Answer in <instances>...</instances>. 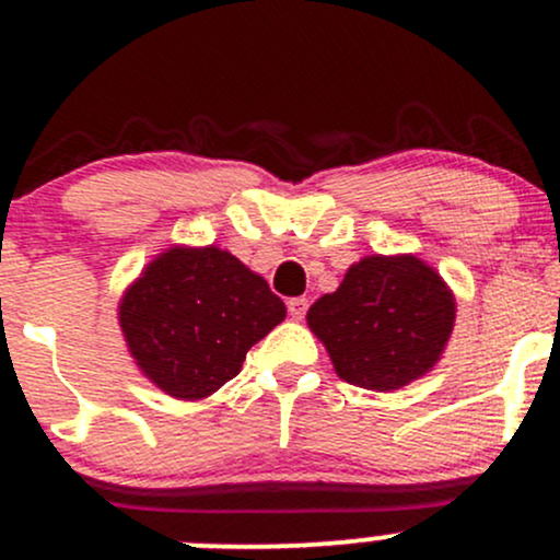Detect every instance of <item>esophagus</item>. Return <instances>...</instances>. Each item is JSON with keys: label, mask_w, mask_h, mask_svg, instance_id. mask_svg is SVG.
I'll return each instance as SVG.
<instances>
[{"label": "esophagus", "mask_w": 560, "mask_h": 560, "mask_svg": "<svg viewBox=\"0 0 560 560\" xmlns=\"http://www.w3.org/2000/svg\"><path fill=\"white\" fill-rule=\"evenodd\" d=\"M287 308H290L292 319L300 322L305 316V311H308V300H305V298H292L290 303H287Z\"/></svg>", "instance_id": "esophagus-1"}]
</instances>
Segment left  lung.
<instances>
[{
	"instance_id": "1",
	"label": "left lung",
	"mask_w": 560,
	"mask_h": 560,
	"mask_svg": "<svg viewBox=\"0 0 560 560\" xmlns=\"http://www.w3.org/2000/svg\"><path fill=\"white\" fill-rule=\"evenodd\" d=\"M338 378L370 392H397L443 357L456 295L419 255H368L335 292L305 314Z\"/></svg>"
}]
</instances>
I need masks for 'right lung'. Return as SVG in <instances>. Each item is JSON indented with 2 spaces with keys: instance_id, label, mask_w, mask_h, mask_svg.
I'll list each match as a JSON object with an SVG mask.
<instances>
[{
  "instance_id": "1",
  "label": "right lung",
  "mask_w": 560,
  "mask_h": 560,
  "mask_svg": "<svg viewBox=\"0 0 560 560\" xmlns=\"http://www.w3.org/2000/svg\"><path fill=\"white\" fill-rule=\"evenodd\" d=\"M287 316L260 273L220 246L174 244L152 257L117 305L139 373L185 402L241 373L246 351Z\"/></svg>"
}]
</instances>
